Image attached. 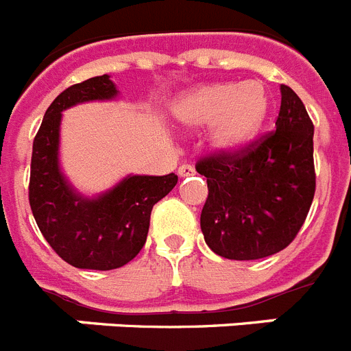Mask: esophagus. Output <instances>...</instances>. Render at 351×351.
Listing matches in <instances>:
<instances>
[{
    "instance_id": "1",
    "label": "esophagus",
    "mask_w": 351,
    "mask_h": 351,
    "mask_svg": "<svg viewBox=\"0 0 351 351\" xmlns=\"http://www.w3.org/2000/svg\"><path fill=\"white\" fill-rule=\"evenodd\" d=\"M178 173H179V178H190V176H193V173H195V169L191 165H188V163H186V165L179 167Z\"/></svg>"
}]
</instances>
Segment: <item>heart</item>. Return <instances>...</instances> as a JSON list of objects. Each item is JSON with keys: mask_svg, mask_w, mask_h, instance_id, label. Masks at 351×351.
Here are the masks:
<instances>
[{"mask_svg": "<svg viewBox=\"0 0 351 351\" xmlns=\"http://www.w3.org/2000/svg\"><path fill=\"white\" fill-rule=\"evenodd\" d=\"M269 96L258 82H218L184 93L173 104V117L186 128L209 126V144L218 153H237L262 130Z\"/></svg>", "mask_w": 351, "mask_h": 351, "instance_id": "heart-1", "label": "heart"}]
</instances>
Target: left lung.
I'll list each match as a JSON object with an SVG mask.
<instances>
[{"label": "left lung", "mask_w": 351, "mask_h": 351, "mask_svg": "<svg viewBox=\"0 0 351 351\" xmlns=\"http://www.w3.org/2000/svg\"><path fill=\"white\" fill-rule=\"evenodd\" d=\"M276 132L237 153L204 158L207 178L200 228L207 246L228 260H258L295 239L315 197L313 126L295 91L281 84Z\"/></svg>", "instance_id": "8db88e82"}]
</instances>
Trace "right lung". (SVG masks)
Here are the masks:
<instances>
[{
    "mask_svg": "<svg viewBox=\"0 0 351 351\" xmlns=\"http://www.w3.org/2000/svg\"><path fill=\"white\" fill-rule=\"evenodd\" d=\"M119 95L110 75L93 77L64 89L47 108L33 142L29 206L52 250L77 269L110 271L138 255L151 210L178 184L176 173L126 176L96 197L77 191L60 165L63 110Z\"/></svg>",
    "mask_w": 351,
    "mask_h": 351,
    "instance_id": "obj_1",
    "label": "right lung"
}]
</instances>
